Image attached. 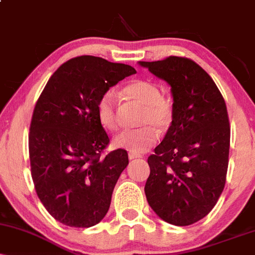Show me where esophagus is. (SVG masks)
Returning <instances> with one entry per match:
<instances>
[{
    "label": "esophagus",
    "instance_id": "34e87169",
    "mask_svg": "<svg viewBox=\"0 0 255 255\" xmlns=\"http://www.w3.org/2000/svg\"><path fill=\"white\" fill-rule=\"evenodd\" d=\"M140 157H141V154L133 153V152H129V153H128V158H129L130 160H133V159H136V158H140Z\"/></svg>",
    "mask_w": 255,
    "mask_h": 255
}]
</instances>
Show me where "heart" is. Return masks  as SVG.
Masks as SVG:
<instances>
[{
	"instance_id": "obj_1",
	"label": "heart",
	"mask_w": 255,
	"mask_h": 255,
	"mask_svg": "<svg viewBox=\"0 0 255 255\" xmlns=\"http://www.w3.org/2000/svg\"><path fill=\"white\" fill-rule=\"evenodd\" d=\"M124 93L129 99L144 105L140 124L145 125L135 129H126L115 136L114 144L133 153H142L157 142L159 133L170 127L174 119L172 105L163 98L160 89L156 84L147 80H136L128 84ZM97 116L101 125L109 130H118L119 109L118 96L113 90L107 91L99 98Z\"/></svg>"
}]
</instances>
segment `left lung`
<instances>
[{
	"mask_svg": "<svg viewBox=\"0 0 255 255\" xmlns=\"http://www.w3.org/2000/svg\"><path fill=\"white\" fill-rule=\"evenodd\" d=\"M139 64L170 85L174 99L170 127L147 159L146 199L163 221L191 225L209 215L224 189L230 147L227 105L212 78L189 58Z\"/></svg>",
	"mask_w": 255,
	"mask_h": 255,
	"instance_id": "left-lung-1",
	"label": "left lung"
}]
</instances>
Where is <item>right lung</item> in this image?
I'll return each instance as SVG.
<instances>
[{
  "label": "right lung",
  "instance_id": "right-lung-1",
  "mask_svg": "<svg viewBox=\"0 0 255 255\" xmlns=\"http://www.w3.org/2000/svg\"><path fill=\"white\" fill-rule=\"evenodd\" d=\"M135 73L102 57H74L51 75L38 98L28 135L32 180L60 223L90 228L107 215L128 154L119 148L102 157L110 140L97 104L110 87Z\"/></svg>",
  "mask_w": 255,
  "mask_h": 255
}]
</instances>
